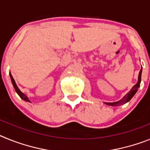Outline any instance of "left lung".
Here are the masks:
<instances>
[{
    "mask_svg": "<svg viewBox=\"0 0 150 150\" xmlns=\"http://www.w3.org/2000/svg\"><path fill=\"white\" fill-rule=\"evenodd\" d=\"M141 73H142V68L141 69H140V72H139V76H138V81L136 84H135L132 88H131V91L127 93V94L123 97L121 100L118 101V102H115V103H106V104L107 105H109V106H121L122 104L128 102L133 97H134V95L136 93V92L137 91V89L139 88L140 85V81H141Z\"/></svg>",
    "mask_w": 150,
    "mask_h": 150,
    "instance_id": "8db88e82",
    "label": "left lung"
}]
</instances>
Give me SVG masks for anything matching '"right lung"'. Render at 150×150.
<instances>
[{"mask_svg":"<svg viewBox=\"0 0 150 150\" xmlns=\"http://www.w3.org/2000/svg\"><path fill=\"white\" fill-rule=\"evenodd\" d=\"M10 79H11V81H12V84H13V85L14 89H15L16 92V93H17L18 94H19V97H20L21 98L23 99V100H25V101H28V102H29V100H28V97H27L26 96H25V95L24 94V93H22V92H21V91H20V90H19V88H18L17 85H16V82H15V81H14L13 78V76H12V75H11V74H10Z\"/></svg>","mask_w":150,"mask_h":150,"instance_id":"right-lung-1","label":"right lung"}]
</instances>
